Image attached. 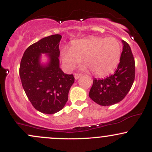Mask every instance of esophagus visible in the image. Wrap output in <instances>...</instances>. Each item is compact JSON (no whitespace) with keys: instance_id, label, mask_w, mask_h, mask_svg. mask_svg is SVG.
Here are the masks:
<instances>
[{"instance_id":"obj_1","label":"esophagus","mask_w":152,"mask_h":152,"mask_svg":"<svg viewBox=\"0 0 152 152\" xmlns=\"http://www.w3.org/2000/svg\"><path fill=\"white\" fill-rule=\"evenodd\" d=\"M81 76V74H74V78H75V79L77 80L78 78H79Z\"/></svg>"}]
</instances>
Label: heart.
Here are the masks:
<instances>
[{
  "label": "heart",
  "mask_w": 152,
  "mask_h": 152,
  "mask_svg": "<svg viewBox=\"0 0 152 152\" xmlns=\"http://www.w3.org/2000/svg\"><path fill=\"white\" fill-rule=\"evenodd\" d=\"M121 46L116 38L97 36L76 40L71 49L64 48L61 59L66 71H71L84 59L85 69H89L98 76H104L113 72L119 63Z\"/></svg>",
  "instance_id": "b5f03b06"
}]
</instances>
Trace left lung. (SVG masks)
Segmentation results:
<instances>
[{
    "instance_id": "left-lung-1",
    "label": "left lung",
    "mask_w": 152,
    "mask_h": 152,
    "mask_svg": "<svg viewBox=\"0 0 152 152\" xmlns=\"http://www.w3.org/2000/svg\"><path fill=\"white\" fill-rule=\"evenodd\" d=\"M123 50L114 74L104 79L94 78L88 96L101 106L121 102L129 93L135 78V61L129 45L122 41Z\"/></svg>"
}]
</instances>
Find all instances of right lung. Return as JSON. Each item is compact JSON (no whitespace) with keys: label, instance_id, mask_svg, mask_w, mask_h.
Returning a JSON list of instances; mask_svg holds the SVG:
<instances>
[{"label":"right lung","instance_id":"right-lung-1","mask_svg":"<svg viewBox=\"0 0 152 152\" xmlns=\"http://www.w3.org/2000/svg\"><path fill=\"white\" fill-rule=\"evenodd\" d=\"M59 34L45 37L31 45L24 52L19 74L25 93L34 107L40 112L53 114L61 111L68 101L73 74H66L59 67ZM46 53L50 61L40 64L41 54Z\"/></svg>","mask_w":152,"mask_h":152}]
</instances>
